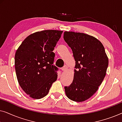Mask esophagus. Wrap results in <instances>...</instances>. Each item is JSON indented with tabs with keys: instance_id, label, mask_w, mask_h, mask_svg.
<instances>
[{
	"instance_id": "esophagus-1",
	"label": "esophagus",
	"mask_w": 122,
	"mask_h": 122,
	"mask_svg": "<svg viewBox=\"0 0 122 122\" xmlns=\"http://www.w3.org/2000/svg\"><path fill=\"white\" fill-rule=\"evenodd\" d=\"M61 70H62L63 71H67V70H68V66H64L63 68H61Z\"/></svg>"
}]
</instances>
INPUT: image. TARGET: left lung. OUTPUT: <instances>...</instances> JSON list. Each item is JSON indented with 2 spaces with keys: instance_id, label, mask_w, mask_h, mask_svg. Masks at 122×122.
Returning a JSON list of instances; mask_svg holds the SVG:
<instances>
[{
  "instance_id": "1",
  "label": "left lung",
  "mask_w": 122,
  "mask_h": 122,
  "mask_svg": "<svg viewBox=\"0 0 122 122\" xmlns=\"http://www.w3.org/2000/svg\"><path fill=\"white\" fill-rule=\"evenodd\" d=\"M64 39L73 53L74 79L65 92L71 101L81 102L91 98L106 76L108 58L104 46L94 36L83 33L65 31Z\"/></svg>"
}]
</instances>
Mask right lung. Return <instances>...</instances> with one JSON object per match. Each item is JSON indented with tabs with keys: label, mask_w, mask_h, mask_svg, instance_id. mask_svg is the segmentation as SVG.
<instances>
[{
	"label": "right lung",
	"mask_w": 122,
	"mask_h": 122,
	"mask_svg": "<svg viewBox=\"0 0 122 122\" xmlns=\"http://www.w3.org/2000/svg\"><path fill=\"white\" fill-rule=\"evenodd\" d=\"M63 31L46 30L27 36L16 50L15 68L18 83L26 94L41 99L57 79L53 50Z\"/></svg>",
	"instance_id": "add662e5"
}]
</instances>
